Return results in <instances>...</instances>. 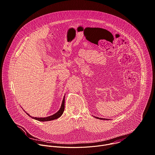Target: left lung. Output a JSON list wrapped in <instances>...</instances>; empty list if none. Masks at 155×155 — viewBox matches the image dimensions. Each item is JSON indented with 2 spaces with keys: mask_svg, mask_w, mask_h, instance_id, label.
Listing matches in <instances>:
<instances>
[{
  "mask_svg": "<svg viewBox=\"0 0 155 155\" xmlns=\"http://www.w3.org/2000/svg\"><path fill=\"white\" fill-rule=\"evenodd\" d=\"M95 118H98V119H100V120H108V119H106V118H99V117H95Z\"/></svg>",
  "mask_w": 155,
  "mask_h": 155,
  "instance_id": "1",
  "label": "left lung"
}]
</instances>
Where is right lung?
Masks as SVG:
<instances>
[{"mask_svg": "<svg viewBox=\"0 0 155 155\" xmlns=\"http://www.w3.org/2000/svg\"><path fill=\"white\" fill-rule=\"evenodd\" d=\"M64 109H65V96L64 97V99H63V101H62V103H61V107H60V109H59V110L56 112L55 114H53L52 115H51V116H49V117H33L32 116H30L28 114L26 113L29 117H32V118L35 119V120H38V121H51V120H55V119H57L58 118H59L61 115H62V114L64 113Z\"/></svg>", "mask_w": 155, "mask_h": 155, "instance_id": "add662e5", "label": "right lung"}]
</instances>
